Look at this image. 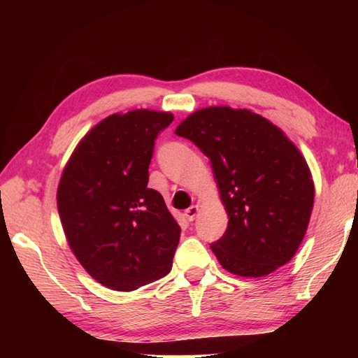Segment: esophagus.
I'll list each match as a JSON object with an SVG mask.
<instances>
[{
	"mask_svg": "<svg viewBox=\"0 0 358 358\" xmlns=\"http://www.w3.org/2000/svg\"><path fill=\"white\" fill-rule=\"evenodd\" d=\"M199 210H200V208L196 206V204H195V206H191V208L185 210V215H186V218L189 220V222H194L196 214H199Z\"/></svg>",
	"mask_w": 358,
	"mask_h": 358,
	"instance_id": "1",
	"label": "esophagus"
}]
</instances>
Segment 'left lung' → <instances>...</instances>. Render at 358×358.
<instances>
[{"label": "left lung", "mask_w": 358, "mask_h": 358, "mask_svg": "<svg viewBox=\"0 0 358 358\" xmlns=\"http://www.w3.org/2000/svg\"><path fill=\"white\" fill-rule=\"evenodd\" d=\"M175 134L210 159L229 217L210 249L240 277H264L292 260L314 206L306 159L281 129L248 109L212 106L189 115Z\"/></svg>", "instance_id": "1"}]
</instances>
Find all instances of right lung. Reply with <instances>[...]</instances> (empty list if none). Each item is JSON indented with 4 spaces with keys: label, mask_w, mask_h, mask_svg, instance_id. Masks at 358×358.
Here are the masks:
<instances>
[{
    "label": "right lung",
    "mask_w": 358,
    "mask_h": 358,
    "mask_svg": "<svg viewBox=\"0 0 358 358\" xmlns=\"http://www.w3.org/2000/svg\"><path fill=\"white\" fill-rule=\"evenodd\" d=\"M172 120L149 109L109 115L78 143L59 180L67 243L89 275L113 291L171 272L181 229L148 181L155 138Z\"/></svg>",
    "instance_id": "1"
}]
</instances>
